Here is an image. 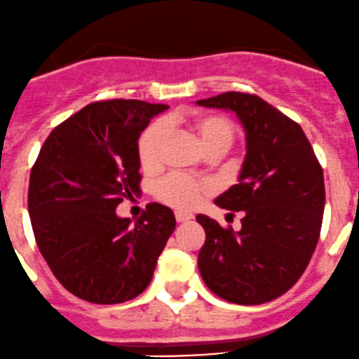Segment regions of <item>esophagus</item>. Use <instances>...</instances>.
<instances>
[{
    "label": "esophagus",
    "mask_w": 359,
    "mask_h": 359,
    "mask_svg": "<svg viewBox=\"0 0 359 359\" xmlns=\"http://www.w3.org/2000/svg\"><path fill=\"white\" fill-rule=\"evenodd\" d=\"M177 222H187V220L193 219V213L189 212H175Z\"/></svg>",
    "instance_id": "34e87169"
}]
</instances>
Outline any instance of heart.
Returning <instances> with one entry per match:
<instances>
[{
	"label": "heart",
	"instance_id": "b5f03b06",
	"mask_svg": "<svg viewBox=\"0 0 359 359\" xmlns=\"http://www.w3.org/2000/svg\"><path fill=\"white\" fill-rule=\"evenodd\" d=\"M168 125H182L189 128L200 140L206 154L227 153L233 146L236 128L227 116L215 112H198L189 116H175L168 119ZM166 140V125L163 121H154L147 126L139 139L137 153L140 166L147 172H153L161 166L163 146ZM212 184L208 180L194 179V177L172 173L161 179L154 186V194L159 201L173 208L187 210L196 206L212 193Z\"/></svg>",
	"mask_w": 359,
	"mask_h": 359
}]
</instances>
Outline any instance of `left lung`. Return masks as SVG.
<instances>
[{"label":"left lung","mask_w":359,"mask_h":359,"mask_svg":"<svg viewBox=\"0 0 359 359\" xmlns=\"http://www.w3.org/2000/svg\"><path fill=\"white\" fill-rule=\"evenodd\" d=\"M198 104L234 111L247 132L240 182L215 200L243 213L241 229L196 217L206 234L198 255L201 278L227 302H269L299 281L320 240L323 168L299 123L260 97L226 92Z\"/></svg>","instance_id":"8db88e82"}]
</instances>
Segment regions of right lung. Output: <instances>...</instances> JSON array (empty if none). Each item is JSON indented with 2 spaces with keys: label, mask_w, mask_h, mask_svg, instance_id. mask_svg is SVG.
<instances>
[{
  "label": "right lung",
  "mask_w": 359,
  "mask_h": 359,
  "mask_svg": "<svg viewBox=\"0 0 359 359\" xmlns=\"http://www.w3.org/2000/svg\"><path fill=\"white\" fill-rule=\"evenodd\" d=\"M168 106L99 100L52 130L29 179L27 208L43 259L66 290L86 302L121 304L153 280L175 215L149 203L137 222L116 206L140 189L137 146Z\"/></svg>",
  "instance_id": "obj_1"
}]
</instances>
